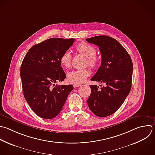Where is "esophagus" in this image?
Masks as SVG:
<instances>
[{
  "label": "esophagus",
  "mask_w": 155,
  "mask_h": 155,
  "mask_svg": "<svg viewBox=\"0 0 155 155\" xmlns=\"http://www.w3.org/2000/svg\"><path fill=\"white\" fill-rule=\"evenodd\" d=\"M81 85V84H74V85H73V87H74V88H76V87H80Z\"/></svg>",
  "instance_id": "obj_1"
}]
</instances>
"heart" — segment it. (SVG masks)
<instances>
[{
	"mask_svg": "<svg viewBox=\"0 0 155 155\" xmlns=\"http://www.w3.org/2000/svg\"><path fill=\"white\" fill-rule=\"evenodd\" d=\"M76 51L86 58L85 64L90 67L94 68L96 67L99 63L98 58L95 56L96 50L93 45L86 42L79 44L76 48ZM71 56L69 52H64L60 58V63L62 67L69 68L71 65ZM90 73L88 70H76L68 73L67 80L71 84H82L90 76Z\"/></svg>",
	"mask_w": 155,
	"mask_h": 155,
	"instance_id": "heart-1",
	"label": "heart"
}]
</instances>
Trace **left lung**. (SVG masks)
Here are the masks:
<instances>
[{"label":"left lung","mask_w":155,"mask_h":155,"mask_svg":"<svg viewBox=\"0 0 155 155\" xmlns=\"http://www.w3.org/2000/svg\"><path fill=\"white\" fill-rule=\"evenodd\" d=\"M85 40L99 47L102 58L101 65L91 80L105 84L101 88L90 85L88 105L95 115L107 117L120 108L130 91L132 61L121 44L110 36H97Z\"/></svg>","instance_id":"8db88e82"}]
</instances>
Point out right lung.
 I'll return each instance as SVG.
<instances>
[{"mask_svg": "<svg viewBox=\"0 0 155 155\" xmlns=\"http://www.w3.org/2000/svg\"><path fill=\"white\" fill-rule=\"evenodd\" d=\"M74 42L73 38L48 39L33 46L22 61L20 74L24 97L42 118L57 116L73 89L72 85L54 86L66 78L60 58Z\"/></svg>", "mask_w": 155, "mask_h": 155, "instance_id": "1", "label": "right lung"}]
</instances>
